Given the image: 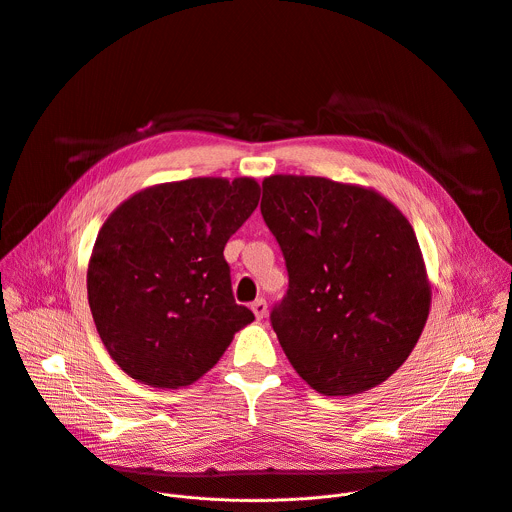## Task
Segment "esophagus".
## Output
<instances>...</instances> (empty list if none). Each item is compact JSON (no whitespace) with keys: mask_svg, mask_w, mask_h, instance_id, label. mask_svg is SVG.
Returning a JSON list of instances; mask_svg holds the SVG:
<instances>
[{"mask_svg":"<svg viewBox=\"0 0 512 512\" xmlns=\"http://www.w3.org/2000/svg\"><path fill=\"white\" fill-rule=\"evenodd\" d=\"M251 310H253V314H255L257 320H263L265 314H267V302H265L263 298H259V300H255V302L251 304Z\"/></svg>","mask_w":512,"mask_h":512,"instance_id":"34e87169","label":"esophagus"}]
</instances>
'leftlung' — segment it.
Masks as SVG:
<instances>
[{"label":"left lung","mask_w":512,"mask_h":512,"mask_svg":"<svg viewBox=\"0 0 512 512\" xmlns=\"http://www.w3.org/2000/svg\"><path fill=\"white\" fill-rule=\"evenodd\" d=\"M261 214L289 277L269 318L291 367L324 395L387 381L417 344L431 300L401 210L369 188L277 174L263 180Z\"/></svg>","instance_id":"1"}]
</instances>
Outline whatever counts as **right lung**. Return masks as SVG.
I'll use <instances>...</instances> for the list:
<instances>
[{
  "label": "right lung",
  "instance_id": "1",
  "mask_svg": "<svg viewBox=\"0 0 512 512\" xmlns=\"http://www.w3.org/2000/svg\"><path fill=\"white\" fill-rule=\"evenodd\" d=\"M259 194L251 178H192L141 190L107 218L89 263V306L129 377L192 385L255 320L235 302L223 251Z\"/></svg>",
  "mask_w": 512,
  "mask_h": 512
}]
</instances>
